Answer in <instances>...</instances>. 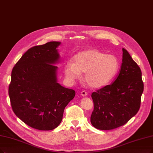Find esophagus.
<instances>
[{"mask_svg": "<svg viewBox=\"0 0 153 153\" xmlns=\"http://www.w3.org/2000/svg\"><path fill=\"white\" fill-rule=\"evenodd\" d=\"M81 95L83 96V97H85V96H87V92L85 90H83L81 91Z\"/></svg>", "mask_w": 153, "mask_h": 153, "instance_id": "obj_1", "label": "esophagus"}]
</instances>
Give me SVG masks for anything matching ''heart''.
Returning <instances> with one entry per match:
<instances>
[{"mask_svg": "<svg viewBox=\"0 0 153 153\" xmlns=\"http://www.w3.org/2000/svg\"><path fill=\"white\" fill-rule=\"evenodd\" d=\"M74 63L66 62L65 74L70 82H74L85 73L84 78L91 88L105 86L117 75L120 63L117 58L96 50H88L77 54Z\"/></svg>", "mask_w": 153, "mask_h": 153, "instance_id": "1", "label": "heart"}]
</instances>
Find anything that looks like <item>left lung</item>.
I'll list each match as a JSON object with an SVG mask.
<instances>
[{
    "instance_id": "8db88e82",
    "label": "left lung",
    "mask_w": 153,
    "mask_h": 153,
    "mask_svg": "<svg viewBox=\"0 0 153 153\" xmlns=\"http://www.w3.org/2000/svg\"><path fill=\"white\" fill-rule=\"evenodd\" d=\"M123 63L115 81L91 94L94 108L90 122L96 129L112 130L126 124L139 111L144 90L142 73L123 48Z\"/></svg>"
}]
</instances>
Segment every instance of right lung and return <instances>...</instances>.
Instances as JSON below:
<instances>
[{"label": "right lung", "mask_w": 153, "mask_h": 153, "mask_svg": "<svg viewBox=\"0 0 153 153\" xmlns=\"http://www.w3.org/2000/svg\"><path fill=\"white\" fill-rule=\"evenodd\" d=\"M60 42L32 47L12 71L9 95L13 111L27 126L40 131L56 128L75 91L57 82Z\"/></svg>", "instance_id": "right-lung-1"}]
</instances>
